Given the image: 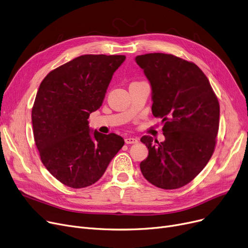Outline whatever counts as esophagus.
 I'll use <instances>...</instances> for the list:
<instances>
[{
    "mask_svg": "<svg viewBox=\"0 0 248 248\" xmlns=\"http://www.w3.org/2000/svg\"><path fill=\"white\" fill-rule=\"evenodd\" d=\"M138 141L139 140L137 138H133V137H127L124 139V142L126 144H136V143H138Z\"/></svg>",
    "mask_w": 248,
    "mask_h": 248,
    "instance_id": "34e87169",
    "label": "esophagus"
}]
</instances>
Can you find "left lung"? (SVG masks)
Segmentation results:
<instances>
[{
	"label": "left lung",
	"instance_id": "1",
	"mask_svg": "<svg viewBox=\"0 0 248 248\" xmlns=\"http://www.w3.org/2000/svg\"><path fill=\"white\" fill-rule=\"evenodd\" d=\"M152 87V112L162 118L165 141L144 136L148 157L140 164L153 186L175 189L187 185L211 159L219 130L220 105L196 63L154 52L136 57Z\"/></svg>",
	"mask_w": 248,
	"mask_h": 248
}]
</instances>
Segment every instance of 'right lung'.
Instances as JSON below:
<instances>
[{
  "label": "right lung",
  "instance_id": "right-lung-1",
  "mask_svg": "<svg viewBox=\"0 0 248 248\" xmlns=\"http://www.w3.org/2000/svg\"><path fill=\"white\" fill-rule=\"evenodd\" d=\"M124 60L84 55L52 70L40 83L31 111L34 141L41 162L64 186L95 184L124 144L121 136L92 134L88 125Z\"/></svg>",
  "mask_w": 248,
  "mask_h": 248
}]
</instances>
